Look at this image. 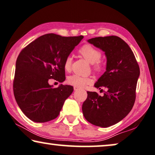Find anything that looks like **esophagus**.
<instances>
[{
	"mask_svg": "<svg viewBox=\"0 0 155 155\" xmlns=\"http://www.w3.org/2000/svg\"><path fill=\"white\" fill-rule=\"evenodd\" d=\"M74 90L77 91V90H78V88H77V87H74Z\"/></svg>",
	"mask_w": 155,
	"mask_h": 155,
	"instance_id": "1",
	"label": "esophagus"
}]
</instances>
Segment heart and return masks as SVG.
I'll use <instances>...</instances> for the list:
<instances>
[{"mask_svg": "<svg viewBox=\"0 0 155 155\" xmlns=\"http://www.w3.org/2000/svg\"><path fill=\"white\" fill-rule=\"evenodd\" d=\"M78 53L84 57L87 61L91 64L92 69L95 72H102L105 68V64L101 60V53L95 47L89 44H86L82 46L78 50ZM72 65V58L68 56L64 60V67L66 71H70ZM67 82L71 86L77 87L78 89H82L87 84L92 82V79L90 77H82L78 75H73L68 77Z\"/></svg>", "mask_w": 155, "mask_h": 155, "instance_id": "obj_1", "label": "heart"}]
</instances>
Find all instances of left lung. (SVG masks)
<instances>
[{
    "label": "left lung",
    "instance_id": "obj_1",
    "mask_svg": "<svg viewBox=\"0 0 155 155\" xmlns=\"http://www.w3.org/2000/svg\"><path fill=\"white\" fill-rule=\"evenodd\" d=\"M88 42L105 51L106 71L94 86L99 89L104 87L107 91L104 96L87 91L82 113L91 124L108 127L124 119L131 110L140 68L131 49L120 37H96Z\"/></svg>",
    "mask_w": 155,
    "mask_h": 155
}]
</instances>
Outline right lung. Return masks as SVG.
I'll return each instance as SVG.
<instances>
[{
  "mask_svg": "<svg viewBox=\"0 0 155 155\" xmlns=\"http://www.w3.org/2000/svg\"><path fill=\"white\" fill-rule=\"evenodd\" d=\"M82 38L83 35L64 37L48 33L31 42L19 53L13 91L20 109L31 120L44 123L59 116L73 87L61 84L54 88L48 81H64V60Z\"/></svg>",
  "mask_w": 155,
  "mask_h": 155,
  "instance_id": "right-lung-1",
  "label": "right lung"
}]
</instances>
